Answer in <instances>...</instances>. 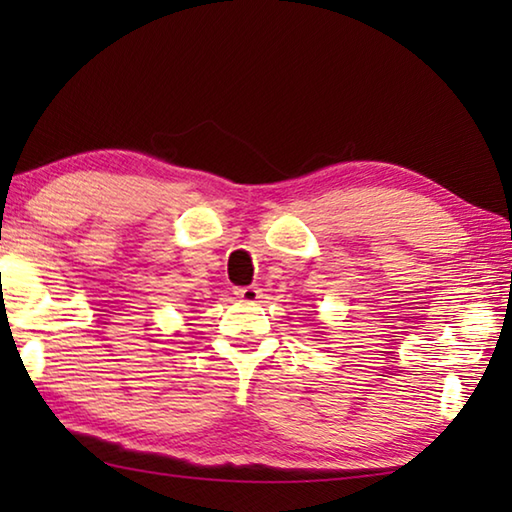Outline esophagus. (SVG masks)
<instances>
[{
  "mask_svg": "<svg viewBox=\"0 0 512 512\" xmlns=\"http://www.w3.org/2000/svg\"><path fill=\"white\" fill-rule=\"evenodd\" d=\"M235 296L244 302H257L259 298H262V289L255 287V284L253 287H239V289H235Z\"/></svg>",
  "mask_w": 512,
  "mask_h": 512,
  "instance_id": "esophagus-1",
  "label": "esophagus"
}]
</instances>
